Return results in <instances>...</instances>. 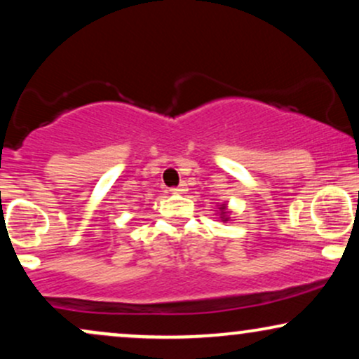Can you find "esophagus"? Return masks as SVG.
<instances>
[{
	"label": "esophagus",
	"instance_id": "esophagus-1",
	"mask_svg": "<svg viewBox=\"0 0 359 359\" xmlns=\"http://www.w3.org/2000/svg\"><path fill=\"white\" fill-rule=\"evenodd\" d=\"M172 194H185L187 192V185H185V182H182L180 185H177V187L170 189Z\"/></svg>",
	"mask_w": 359,
	"mask_h": 359
}]
</instances>
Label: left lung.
<instances>
[{
	"label": "left lung",
	"instance_id": "left-lung-1",
	"mask_svg": "<svg viewBox=\"0 0 359 359\" xmlns=\"http://www.w3.org/2000/svg\"><path fill=\"white\" fill-rule=\"evenodd\" d=\"M216 214H219V219H221L222 222L231 221V211H229L228 204H226V203L217 204V212H216Z\"/></svg>",
	"mask_w": 359,
	"mask_h": 359
}]
</instances>
